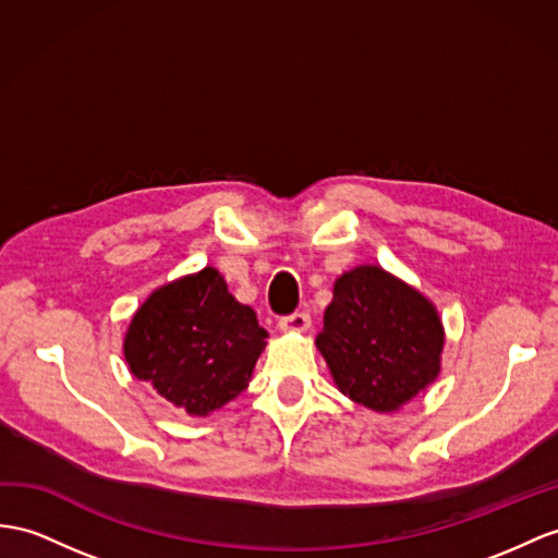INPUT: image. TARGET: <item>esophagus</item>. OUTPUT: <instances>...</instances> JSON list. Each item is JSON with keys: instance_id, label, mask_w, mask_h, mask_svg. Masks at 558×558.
Segmentation results:
<instances>
[{"instance_id": "1", "label": "esophagus", "mask_w": 558, "mask_h": 558, "mask_svg": "<svg viewBox=\"0 0 558 558\" xmlns=\"http://www.w3.org/2000/svg\"><path fill=\"white\" fill-rule=\"evenodd\" d=\"M310 324L312 319L307 312H293V315L279 319V329L283 333H305L310 329Z\"/></svg>"}]
</instances>
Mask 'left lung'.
Segmentation results:
<instances>
[{
  "label": "left lung",
  "instance_id": "1",
  "mask_svg": "<svg viewBox=\"0 0 558 558\" xmlns=\"http://www.w3.org/2000/svg\"><path fill=\"white\" fill-rule=\"evenodd\" d=\"M315 345L345 398L390 414L438 378L445 329L418 289L378 265H357L336 279Z\"/></svg>",
  "mask_w": 558,
  "mask_h": 558
}]
</instances>
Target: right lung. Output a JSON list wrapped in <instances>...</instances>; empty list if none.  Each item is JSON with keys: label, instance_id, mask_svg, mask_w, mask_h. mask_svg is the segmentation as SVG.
Returning a JSON list of instances; mask_svg holds the SVG:
<instances>
[{"label": "right lung", "instance_id": "right-lung-1", "mask_svg": "<svg viewBox=\"0 0 558 558\" xmlns=\"http://www.w3.org/2000/svg\"><path fill=\"white\" fill-rule=\"evenodd\" d=\"M267 331L215 267L162 283L122 341L130 374L189 416H208L248 388Z\"/></svg>", "mask_w": 558, "mask_h": 558}]
</instances>
